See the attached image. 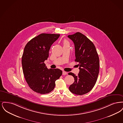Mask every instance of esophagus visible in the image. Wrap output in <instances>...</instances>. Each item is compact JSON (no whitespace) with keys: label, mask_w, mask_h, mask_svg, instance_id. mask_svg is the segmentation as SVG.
<instances>
[{"label":"esophagus","mask_w":123,"mask_h":123,"mask_svg":"<svg viewBox=\"0 0 123 123\" xmlns=\"http://www.w3.org/2000/svg\"><path fill=\"white\" fill-rule=\"evenodd\" d=\"M67 73L66 72H65V71H63V75H67Z\"/></svg>","instance_id":"obj_1"}]
</instances>
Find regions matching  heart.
I'll list each match as a JSON object with an SVG mask.
<instances>
[{
    "instance_id": "b5f03b06",
    "label": "heart",
    "mask_w": 123,
    "mask_h": 123,
    "mask_svg": "<svg viewBox=\"0 0 123 123\" xmlns=\"http://www.w3.org/2000/svg\"><path fill=\"white\" fill-rule=\"evenodd\" d=\"M64 45H69V42L66 41V40H64Z\"/></svg>"
}]
</instances>
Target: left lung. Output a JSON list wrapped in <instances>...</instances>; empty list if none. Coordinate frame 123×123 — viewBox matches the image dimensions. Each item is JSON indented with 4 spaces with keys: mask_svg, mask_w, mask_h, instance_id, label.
<instances>
[{
    "mask_svg": "<svg viewBox=\"0 0 123 123\" xmlns=\"http://www.w3.org/2000/svg\"><path fill=\"white\" fill-rule=\"evenodd\" d=\"M74 42L75 49V61L79 66V72L76 76L68 73L74 78L69 90L73 94L83 95L89 92L94 87L99 73V58L93 43L80 32L68 36Z\"/></svg>",
    "mask_w": 123,
    "mask_h": 123,
    "instance_id": "obj_1",
    "label": "left lung"
}]
</instances>
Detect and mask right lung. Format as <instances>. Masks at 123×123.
Here are the masks:
<instances>
[{"mask_svg":"<svg viewBox=\"0 0 123 123\" xmlns=\"http://www.w3.org/2000/svg\"><path fill=\"white\" fill-rule=\"evenodd\" d=\"M59 34H41L28 42L22 58L25 80L31 89L41 94H48L55 86V81L62 74L59 69H48L44 61L49 56L52 45Z\"/></svg>","mask_w":123,"mask_h":123,"instance_id":"right-lung-1","label":"right lung"}]
</instances>
